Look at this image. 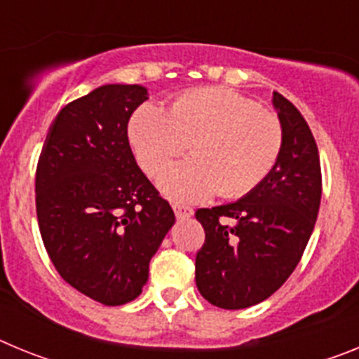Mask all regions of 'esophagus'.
<instances>
[{
  "instance_id": "esophagus-1",
  "label": "esophagus",
  "mask_w": 359,
  "mask_h": 359,
  "mask_svg": "<svg viewBox=\"0 0 359 359\" xmlns=\"http://www.w3.org/2000/svg\"><path fill=\"white\" fill-rule=\"evenodd\" d=\"M172 210H174V214H176L177 219H187L194 214V210H192V208L185 207V205H177V203H174L172 205Z\"/></svg>"
}]
</instances>
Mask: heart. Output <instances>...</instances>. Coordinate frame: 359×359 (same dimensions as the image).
Returning <instances> with one entry per match:
<instances>
[{
    "mask_svg": "<svg viewBox=\"0 0 359 359\" xmlns=\"http://www.w3.org/2000/svg\"><path fill=\"white\" fill-rule=\"evenodd\" d=\"M129 140L142 169L156 176L190 144L192 156L160 176L161 192L174 201H201L217 192L243 198L277 165L284 133L277 115L226 88L177 95L165 111L144 104L129 122Z\"/></svg>",
    "mask_w": 359,
    "mask_h": 359,
    "instance_id": "1",
    "label": "heart"
}]
</instances>
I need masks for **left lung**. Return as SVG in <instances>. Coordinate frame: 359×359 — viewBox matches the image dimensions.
Listing matches in <instances>:
<instances>
[{
  "mask_svg": "<svg viewBox=\"0 0 359 359\" xmlns=\"http://www.w3.org/2000/svg\"><path fill=\"white\" fill-rule=\"evenodd\" d=\"M284 142L261 185L236 203L199 208L205 244L196 286L223 309H244L275 293L302 259L322 198L318 147L300 111L273 91Z\"/></svg>",
  "mask_w": 359,
  "mask_h": 359,
  "instance_id": "8db88e82",
  "label": "left lung"
}]
</instances>
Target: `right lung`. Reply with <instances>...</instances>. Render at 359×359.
I'll use <instances>...</instances> for the list:
<instances>
[{"mask_svg": "<svg viewBox=\"0 0 359 359\" xmlns=\"http://www.w3.org/2000/svg\"><path fill=\"white\" fill-rule=\"evenodd\" d=\"M138 84H107L69 102L50 126L36 170V210L50 261L104 306L135 300L176 217L136 165L128 138Z\"/></svg>", "mask_w": 359, "mask_h": 359, "instance_id": "right-lung-1", "label": "right lung"}]
</instances>
